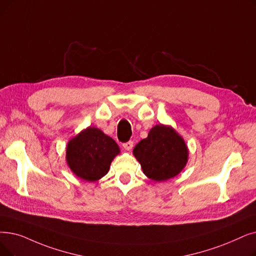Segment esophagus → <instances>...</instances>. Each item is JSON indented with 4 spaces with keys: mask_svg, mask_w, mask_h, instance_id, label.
Wrapping results in <instances>:
<instances>
[{
    "mask_svg": "<svg viewBox=\"0 0 256 256\" xmlns=\"http://www.w3.org/2000/svg\"><path fill=\"white\" fill-rule=\"evenodd\" d=\"M132 144H134V142H132V140H130V141H128V142H124V150H130L132 148Z\"/></svg>",
    "mask_w": 256,
    "mask_h": 256,
    "instance_id": "34e87169",
    "label": "esophagus"
}]
</instances>
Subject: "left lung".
<instances>
[{
    "instance_id": "left-lung-1",
    "label": "left lung",
    "mask_w": 256,
    "mask_h": 256,
    "mask_svg": "<svg viewBox=\"0 0 256 256\" xmlns=\"http://www.w3.org/2000/svg\"><path fill=\"white\" fill-rule=\"evenodd\" d=\"M134 154L144 174L159 182L170 179L184 168L188 150L182 137L172 128L160 124L137 144Z\"/></svg>"
}]
</instances>
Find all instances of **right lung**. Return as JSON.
<instances>
[{"instance_id":"add662e5","label":"right lung","mask_w":256,"mask_h":256,"mask_svg":"<svg viewBox=\"0 0 256 256\" xmlns=\"http://www.w3.org/2000/svg\"><path fill=\"white\" fill-rule=\"evenodd\" d=\"M119 152L112 138L96 128H88L68 143L66 162L77 176L93 182L108 174Z\"/></svg>"}]
</instances>
